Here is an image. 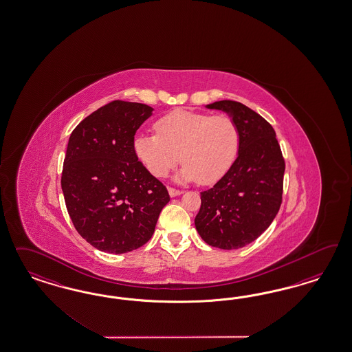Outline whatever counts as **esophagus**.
<instances>
[{"label":"esophagus","mask_w":352,"mask_h":352,"mask_svg":"<svg viewBox=\"0 0 352 352\" xmlns=\"http://www.w3.org/2000/svg\"><path fill=\"white\" fill-rule=\"evenodd\" d=\"M169 191V195H170V197H175V196H179V195H182L183 193V191H181V190H175V188H169L168 190Z\"/></svg>","instance_id":"34e87169"}]
</instances>
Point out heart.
I'll list each match as a JSON object with an SVG mask.
<instances>
[{
    "label": "heart",
    "mask_w": 352,
    "mask_h": 352,
    "mask_svg": "<svg viewBox=\"0 0 352 352\" xmlns=\"http://www.w3.org/2000/svg\"><path fill=\"white\" fill-rule=\"evenodd\" d=\"M156 134L139 135L134 149L139 160L155 177H165L178 164L181 181L213 184L232 166L240 134L226 115L175 109L155 122Z\"/></svg>",
    "instance_id": "1"
}]
</instances>
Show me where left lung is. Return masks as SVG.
Instances as JSON below:
<instances>
[{
	"label": "left lung",
	"mask_w": 352,
	"mask_h": 352,
	"mask_svg": "<svg viewBox=\"0 0 352 352\" xmlns=\"http://www.w3.org/2000/svg\"><path fill=\"white\" fill-rule=\"evenodd\" d=\"M230 115L239 129L237 157L208 191L195 226L204 241L224 250L250 244L275 219L283 200L285 161L274 128L249 107L234 100L208 104Z\"/></svg>",
	"instance_id": "8db88e82"
}]
</instances>
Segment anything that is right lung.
<instances>
[{"label": "right lung", "instance_id": "1", "mask_svg": "<svg viewBox=\"0 0 352 352\" xmlns=\"http://www.w3.org/2000/svg\"><path fill=\"white\" fill-rule=\"evenodd\" d=\"M152 111L113 100L84 118L68 140L64 201L77 232L98 250L122 254L144 245L170 201L134 149V135Z\"/></svg>", "mask_w": 352, "mask_h": 352}]
</instances>
